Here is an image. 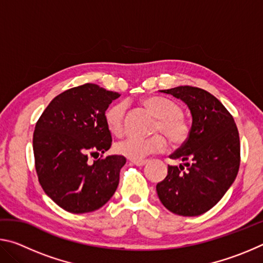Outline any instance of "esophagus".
Here are the masks:
<instances>
[{
	"mask_svg": "<svg viewBox=\"0 0 263 263\" xmlns=\"http://www.w3.org/2000/svg\"><path fill=\"white\" fill-rule=\"evenodd\" d=\"M131 162L133 164H136V166L142 167V166H145V164L148 162V160H131Z\"/></svg>",
	"mask_w": 263,
	"mask_h": 263,
	"instance_id": "esophagus-1",
	"label": "esophagus"
}]
</instances>
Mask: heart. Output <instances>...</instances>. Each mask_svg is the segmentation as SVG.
<instances>
[{
    "label": "heart",
    "instance_id": "b5f03b06",
    "mask_svg": "<svg viewBox=\"0 0 263 263\" xmlns=\"http://www.w3.org/2000/svg\"><path fill=\"white\" fill-rule=\"evenodd\" d=\"M144 105L158 118L155 131H162L173 144L180 145L188 139L189 126L182 111L174 101L161 96H149L145 99ZM126 104L116 103L106 110L105 122L111 133L121 135L124 128ZM167 147V140L162 135H155L148 139L126 138L115 145L116 153L132 160H141L148 154L162 152Z\"/></svg>",
    "mask_w": 263,
    "mask_h": 263
}]
</instances>
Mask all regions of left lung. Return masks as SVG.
I'll return each mask as SVG.
<instances>
[{
	"instance_id": "obj_1",
	"label": "left lung",
	"mask_w": 263,
	"mask_h": 263,
	"mask_svg": "<svg viewBox=\"0 0 263 263\" xmlns=\"http://www.w3.org/2000/svg\"><path fill=\"white\" fill-rule=\"evenodd\" d=\"M159 91L184 102L193 117L188 139L169 155L184 163L168 166L166 179L157 184L159 199L175 215H203L220 201L237 177V125L220 101L201 88L180 86Z\"/></svg>"
}]
</instances>
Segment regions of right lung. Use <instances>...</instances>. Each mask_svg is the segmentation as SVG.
<instances>
[{"label": "right lung", "instance_id": "add662e5", "mask_svg": "<svg viewBox=\"0 0 263 263\" xmlns=\"http://www.w3.org/2000/svg\"><path fill=\"white\" fill-rule=\"evenodd\" d=\"M121 96L94 83L68 89L51 101L35 124L33 154L45 194L64 210L92 212L112 197L126 159L103 154L112 138L105 111Z\"/></svg>", "mask_w": 263, "mask_h": 263}]
</instances>
